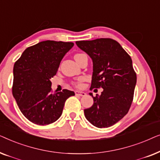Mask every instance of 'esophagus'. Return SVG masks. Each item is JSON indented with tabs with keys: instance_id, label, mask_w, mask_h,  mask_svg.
I'll return each mask as SVG.
<instances>
[{
	"instance_id": "esophagus-1",
	"label": "esophagus",
	"mask_w": 160,
	"mask_h": 160,
	"mask_svg": "<svg viewBox=\"0 0 160 160\" xmlns=\"http://www.w3.org/2000/svg\"><path fill=\"white\" fill-rule=\"evenodd\" d=\"M75 94H76V95H78V96H85V95H86V93H85L84 92L78 91V90L76 91Z\"/></svg>"
}]
</instances>
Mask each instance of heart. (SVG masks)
<instances>
[{
	"instance_id": "b5f03b06",
	"label": "heart",
	"mask_w": 160,
	"mask_h": 160,
	"mask_svg": "<svg viewBox=\"0 0 160 160\" xmlns=\"http://www.w3.org/2000/svg\"><path fill=\"white\" fill-rule=\"evenodd\" d=\"M77 54H76V55H77ZM82 81H83V78H80L78 80V82H77V84H76V85H77L78 87H81V86H82Z\"/></svg>"
}]
</instances>
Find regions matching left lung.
<instances>
[{"mask_svg": "<svg viewBox=\"0 0 160 160\" xmlns=\"http://www.w3.org/2000/svg\"><path fill=\"white\" fill-rule=\"evenodd\" d=\"M78 47L90 57L93 72L91 89L102 87L101 95L84 109L86 119L98 128H108L121 120L132 104L136 73L132 59L117 41L111 38L76 41Z\"/></svg>", "mask_w": 160, "mask_h": 160, "instance_id": "1", "label": "left lung"}]
</instances>
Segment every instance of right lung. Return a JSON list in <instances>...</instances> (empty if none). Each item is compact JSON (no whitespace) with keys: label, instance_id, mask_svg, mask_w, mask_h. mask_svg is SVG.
<instances>
[{"label":"right lung","instance_id":"right-lung-1","mask_svg":"<svg viewBox=\"0 0 160 160\" xmlns=\"http://www.w3.org/2000/svg\"><path fill=\"white\" fill-rule=\"evenodd\" d=\"M73 45L72 42L41 41L27 48L14 63L13 96L22 114L32 123L47 125L57 121L66 100L75 95L68 89L53 93L51 88V78Z\"/></svg>","mask_w":160,"mask_h":160}]
</instances>
